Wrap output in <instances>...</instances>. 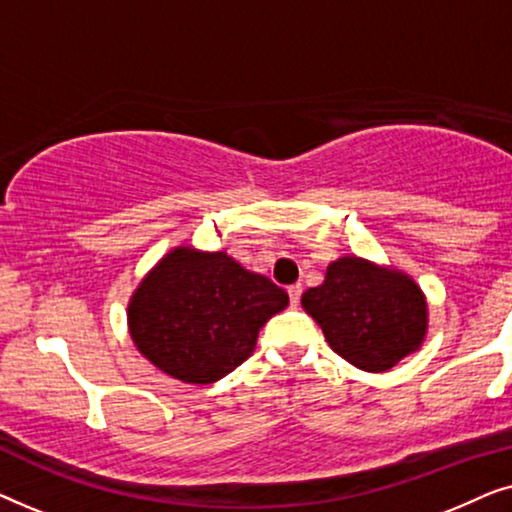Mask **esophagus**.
I'll list each match as a JSON object with an SVG mask.
<instances>
[{"instance_id":"obj_1","label":"esophagus","mask_w":512,"mask_h":512,"mask_svg":"<svg viewBox=\"0 0 512 512\" xmlns=\"http://www.w3.org/2000/svg\"><path fill=\"white\" fill-rule=\"evenodd\" d=\"M286 291H289V300H291V305L296 307V305L300 303V293H303V286H300V284H291L289 289H286Z\"/></svg>"}]
</instances>
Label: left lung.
I'll return each mask as SVG.
<instances>
[{
  "label": "left lung",
  "mask_w": 512,
  "mask_h": 512,
  "mask_svg": "<svg viewBox=\"0 0 512 512\" xmlns=\"http://www.w3.org/2000/svg\"><path fill=\"white\" fill-rule=\"evenodd\" d=\"M300 303L333 352L368 373L394 368L417 352L429 321L415 279L356 256L328 265L324 284L307 289Z\"/></svg>",
  "instance_id": "obj_1"
}]
</instances>
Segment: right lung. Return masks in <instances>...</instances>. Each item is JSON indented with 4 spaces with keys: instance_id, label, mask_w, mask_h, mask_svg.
<instances>
[{
    "instance_id": "obj_1",
    "label": "right lung",
    "mask_w": 512,
    "mask_h": 512,
    "mask_svg": "<svg viewBox=\"0 0 512 512\" xmlns=\"http://www.w3.org/2000/svg\"><path fill=\"white\" fill-rule=\"evenodd\" d=\"M289 296L226 251L177 247L132 293V342L153 366L188 384H212L247 361L258 331Z\"/></svg>"
}]
</instances>
